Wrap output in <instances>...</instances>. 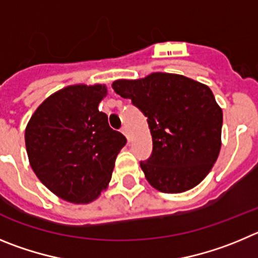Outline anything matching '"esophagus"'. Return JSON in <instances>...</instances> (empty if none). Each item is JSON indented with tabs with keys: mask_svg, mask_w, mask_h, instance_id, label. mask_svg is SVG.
Here are the masks:
<instances>
[{
	"mask_svg": "<svg viewBox=\"0 0 258 258\" xmlns=\"http://www.w3.org/2000/svg\"><path fill=\"white\" fill-rule=\"evenodd\" d=\"M120 132H122V134L124 135V136H126L127 138V140H130V136H128V130H127V127H122V128H120Z\"/></svg>",
	"mask_w": 258,
	"mask_h": 258,
	"instance_id": "34e87169",
	"label": "esophagus"
}]
</instances>
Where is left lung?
I'll list each match as a JSON object with an SVG mask.
<instances>
[{
  "mask_svg": "<svg viewBox=\"0 0 258 258\" xmlns=\"http://www.w3.org/2000/svg\"><path fill=\"white\" fill-rule=\"evenodd\" d=\"M112 87L148 117L153 152L140 162L148 182L171 194L202 182L221 149L222 109L210 87L159 72L140 80H117Z\"/></svg>",
  "mask_w": 258,
  "mask_h": 258,
  "instance_id": "8db88e82",
  "label": "left lung"
}]
</instances>
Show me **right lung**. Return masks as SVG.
<instances>
[{
    "mask_svg": "<svg viewBox=\"0 0 258 258\" xmlns=\"http://www.w3.org/2000/svg\"><path fill=\"white\" fill-rule=\"evenodd\" d=\"M105 85H72L43 101L25 128L32 169L55 196L76 204L100 197L126 138L109 127L99 104Z\"/></svg>",
    "mask_w": 258,
    "mask_h": 258,
    "instance_id": "add662e5",
    "label": "right lung"
}]
</instances>
